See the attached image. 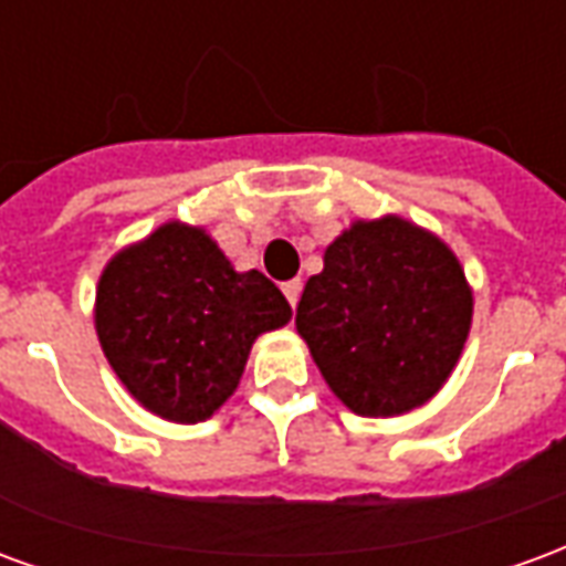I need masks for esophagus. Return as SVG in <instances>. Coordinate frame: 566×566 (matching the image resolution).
<instances>
[{"instance_id":"34e87169","label":"esophagus","mask_w":566,"mask_h":566,"mask_svg":"<svg viewBox=\"0 0 566 566\" xmlns=\"http://www.w3.org/2000/svg\"><path fill=\"white\" fill-rule=\"evenodd\" d=\"M284 296H287V303L296 308V300H300V291H303V284H300V279H294V282H284L282 284Z\"/></svg>"}]
</instances>
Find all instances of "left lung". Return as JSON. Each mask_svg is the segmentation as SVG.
Segmentation results:
<instances>
[{
	"label": "left lung",
	"mask_w": 566,
	"mask_h": 566,
	"mask_svg": "<svg viewBox=\"0 0 566 566\" xmlns=\"http://www.w3.org/2000/svg\"><path fill=\"white\" fill-rule=\"evenodd\" d=\"M470 324L473 287L458 254L400 214L345 227L296 306V333L327 388L364 418L406 416L433 400Z\"/></svg>",
	"instance_id": "1"
}]
</instances>
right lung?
Instances as JSON below:
<instances>
[{"mask_svg": "<svg viewBox=\"0 0 566 566\" xmlns=\"http://www.w3.org/2000/svg\"><path fill=\"white\" fill-rule=\"evenodd\" d=\"M291 306L258 270L235 272L206 227L166 221L120 248L96 282L93 324L129 397L175 424L221 409L258 336Z\"/></svg>", "mask_w": 566, "mask_h": 566, "instance_id": "right-lung-1", "label": "right lung"}]
</instances>
